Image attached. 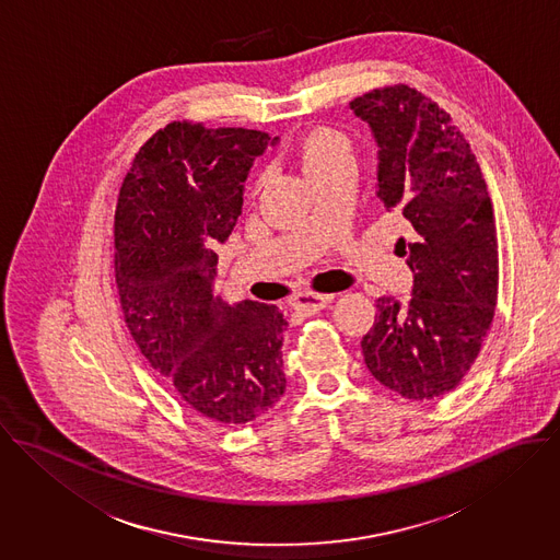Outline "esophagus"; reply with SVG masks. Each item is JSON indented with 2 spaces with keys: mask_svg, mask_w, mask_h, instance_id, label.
<instances>
[{
  "mask_svg": "<svg viewBox=\"0 0 560 560\" xmlns=\"http://www.w3.org/2000/svg\"><path fill=\"white\" fill-rule=\"evenodd\" d=\"M334 301V294H320V292H305V294H299L292 303V307L299 312V314H305V316H312V314H318L320 310H325L329 303Z\"/></svg>",
  "mask_w": 560,
  "mask_h": 560,
  "instance_id": "esophagus-1",
  "label": "esophagus"
}]
</instances>
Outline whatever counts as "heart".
I'll return each instance as SVG.
<instances>
[{
	"instance_id": "b5f03b06",
	"label": "heart",
	"mask_w": 560,
	"mask_h": 560,
	"mask_svg": "<svg viewBox=\"0 0 560 560\" xmlns=\"http://www.w3.org/2000/svg\"><path fill=\"white\" fill-rule=\"evenodd\" d=\"M292 158L314 184L341 168H352L350 138L329 125H312L292 142Z\"/></svg>"
}]
</instances>
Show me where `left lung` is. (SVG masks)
Returning <instances> with one entry per match:
<instances>
[{
	"label": "left lung",
	"mask_w": 560,
	"mask_h": 560,
	"mask_svg": "<svg viewBox=\"0 0 560 560\" xmlns=\"http://www.w3.org/2000/svg\"><path fill=\"white\" fill-rule=\"evenodd\" d=\"M378 151V197L409 235L396 253L413 270L409 305L378 299L361 339L372 376L409 400L452 392L476 361L498 303L493 206L469 142L450 114L407 84L350 102Z\"/></svg>",
	"instance_id": "left-lung-1"
}]
</instances>
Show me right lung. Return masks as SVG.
<instances>
[{
	"label": "right lung",
	"instance_id": "obj_1",
	"mask_svg": "<svg viewBox=\"0 0 560 560\" xmlns=\"http://www.w3.org/2000/svg\"><path fill=\"white\" fill-rule=\"evenodd\" d=\"M270 136L173 120L136 153L114 212V272L127 329L155 372L203 418L240 427L285 392V316L226 305L219 255L242 210V182Z\"/></svg>",
	"mask_w": 560,
	"mask_h": 560
}]
</instances>
